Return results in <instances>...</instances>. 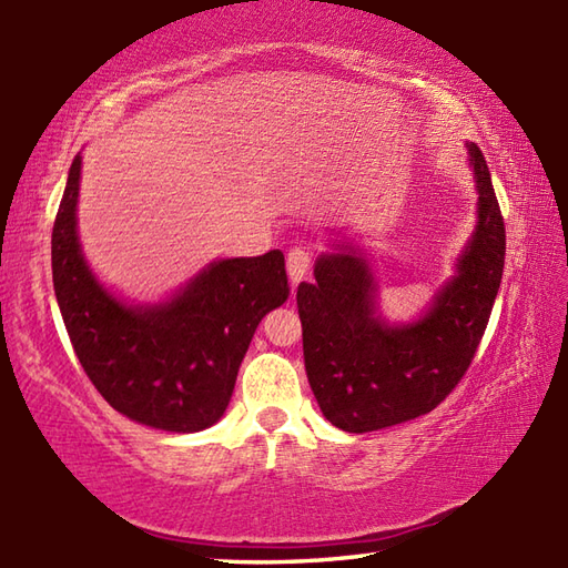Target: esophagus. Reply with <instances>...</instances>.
I'll list each match as a JSON object with an SVG mask.
<instances>
[{"mask_svg": "<svg viewBox=\"0 0 568 568\" xmlns=\"http://www.w3.org/2000/svg\"><path fill=\"white\" fill-rule=\"evenodd\" d=\"M310 265H312V258H310V253L305 248H293L291 253H287L285 268H287V275H291L293 285H297L300 281H305L307 273H310Z\"/></svg>", "mask_w": 568, "mask_h": 568, "instance_id": "1", "label": "esophagus"}]
</instances>
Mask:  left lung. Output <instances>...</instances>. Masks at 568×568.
Masks as SVG:
<instances>
[{
  "label": "left lung",
  "mask_w": 568,
  "mask_h": 568,
  "mask_svg": "<svg viewBox=\"0 0 568 568\" xmlns=\"http://www.w3.org/2000/svg\"><path fill=\"white\" fill-rule=\"evenodd\" d=\"M466 151L476 229L417 320L381 315L376 273L352 241H334L315 261V283L297 285L307 381L334 427L364 434L427 415L470 366L500 287L505 224L484 153Z\"/></svg>",
  "instance_id": "left-lung-1"
}]
</instances>
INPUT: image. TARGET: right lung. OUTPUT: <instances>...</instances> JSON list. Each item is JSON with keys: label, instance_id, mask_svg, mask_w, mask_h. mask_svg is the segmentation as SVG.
I'll list each match as a JSON object with an SVG mask.
<instances>
[{"label": "right lung", "instance_id": "1", "mask_svg": "<svg viewBox=\"0 0 568 568\" xmlns=\"http://www.w3.org/2000/svg\"><path fill=\"white\" fill-rule=\"evenodd\" d=\"M80 153L51 239L53 287L72 348L116 413L190 434L220 422L258 322L291 285L283 251L220 258L161 303L134 305L100 283L78 236Z\"/></svg>", "mask_w": 568, "mask_h": 568}]
</instances>
